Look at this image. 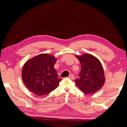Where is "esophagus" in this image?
<instances>
[{"label": "esophagus", "mask_w": 127, "mask_h": 127, "mask_svg": "<svg viewBox=\"0 0 127 127\" xmlns=\"http://www.w3.org/2000/svg\"><path fill=\"white\" fill-rule=\"evenodd\" d=\"M68 77L69 78V79H70L71 80H74L75 79V76L73 74H70Z\"/></svg>", "instance_id": "1"}]
</instances>
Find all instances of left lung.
Instances as JSON below:
<instances>
[{
    "label": "left lung",
    "instance_id": "obj_1",
    "mask_svg": "<svg viewBox=\"0 0 127 127\" xmlns=\"http://www.w3.org/2000/svg\"><path fill=\"white\" fill-rule=\"evenodd\" d=\"M76 58L80 62L81 70L79 74L80 78L75 80V83L83 93H95L105 82L104 72L101 63L90 54L76 56Z\"/></svg>",
    "mask_w": 127,
    "mask_h": 127
}]
</instances>
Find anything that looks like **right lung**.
Returning a JSON list of instances; mask_svg holds the SVG:
<instances>
[{
    "mask_svg": "<svg viewBox=\"0 0 127 127\" xmlns=\"http://www.w3.org/2000/svg\"><path fill=\"white\" fill-rule=\"evenodd\" d=\"M57 59L48 54H40L24 65L22 77L26 87L37 95L50 93L55 90L61 79L54 68Z\"/></svg>",
    "mask_w": 127,
    "mask_h": 127,
    "instance_id": "1",
    "label": "right lung"
}]
</instances>
